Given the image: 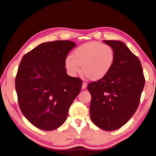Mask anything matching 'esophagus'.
<instances>
[{"label": "esophagus", "mask_w": 156, "mask_h": 156, "mask_svg": "<svg viewBox=\"0 0 156 156\" xmlns=\"http://www.w3.org/2000/svg\"><path fill=\"white\" fill-rule=\"evenodd\" d=\"M87 87V82H84L83 83H82V89H84V88H86Z\"/></svg>", "instance_id": "1"}]
</instances>
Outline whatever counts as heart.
Masks as SVG:
<instances>
[{
  "label": "heart",
  "instance_id": "heart-1",
  "mask_svg": "<svg viewBox=\"0 0 156 156\" xmlns=\"http://www.w3.org/2000/svg\"><path fill=\"white\" fill-rule=\"evenodd\" d=\"M115 52L108 44L90 42L80 45L66 57V68L69 74L76 76L80 71L90 80H99L111 71L115 62Z\"/></svg>",
  "mask_w": 156,
  "mask_h": 156
}]
</instances>
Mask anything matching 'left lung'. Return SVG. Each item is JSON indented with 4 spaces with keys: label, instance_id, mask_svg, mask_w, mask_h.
Listing matches in <instances>:
<instances>
[{
    "label": "left lung",
    "instance_id": "obj_1",
    "mask_svg": "<svg viewBox=\"0 0 156 156\" xmlns=\"http://www.w3.org/2000/svg\"><path fill=\"white\" fill-rule=\"evenodd\" d=\"M115 52V62L109 74L90 82V115L93 122L107 131L120 129L135 114L145 85L141 62L124 42L104 41Z\"/></svg>",
    "mask_w": 156,
    "mask_h": 156
}]
</instances>
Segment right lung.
Masks as SVG:
<instances>
[{
	"label": "right lung",
	"instance_id": "obj_1",
	"mask_svg": "<svg viewBox=\"0 0 156 156\" xmlns=\"http://www.w3.org/2000/svg\"><path fill=\"white\" fill-rule=\"evenodd\" d=\"M76 47L69 41L44 42L26 53L15 77L21 112L30 123L53 130L65 122L82 81L67 74L65 61Z\"/></svg>",
	"mask_w": 156,
	"mask_h": 156
}]
</instances>
